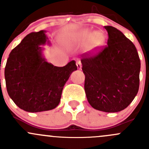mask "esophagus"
I'll use <instances>...</instances> for the list:
<instances>
[{"label": "esophagus", "instance_id": "esophagus-1", "mask_svg": "<svg viewBox=\"0 0 149 149\" xmlns=\"http://www.w3.org/2000/svg\"><path fill=\"white\" fill-rule=\"evenodd\" d=\"M76 65H77L78 69H81V62L79 59L76 60Z\"/></svg>", "mask_w": 149, "mask_h": 149}]
</instances>
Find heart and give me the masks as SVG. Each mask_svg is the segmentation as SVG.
<instances>
[{"label": "heart", "mask_w": 149, "mask_h": 149, "mask_svg": "<svg viewBox=\"0 0 149 149\" xmlns=\"http://www.w3.org/2000/svg\"><path fill=\"white\" fill-rule=\"evenodd\" d=\"M81 37L83 38H88L91 37V44L94 47H101L104 43V37L101 33L96 32L93 34H91V33L88 31H85L81 34Z\"/></svg>", "instance_id": "1"}]
</instances>
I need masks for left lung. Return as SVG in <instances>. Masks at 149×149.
<instances>
[{
    "label": "left lung",
    "instance_id": "left-lung-1",
    "mask_svg": "<svg viewBox=\"0 0 149 149\" xmlns=\"http://www.w3.org/2000/svg\"><path fill=\"white\" fill-rule=\"evenodd\" d=\"M104 28L107 45L81 56L84 89L93 108L117 112L125 109L139 91L141 61L134 44L120 30Z\"/></svg>",
    "mask_w": 149,
    "mask_h": 149
}]
</instances>
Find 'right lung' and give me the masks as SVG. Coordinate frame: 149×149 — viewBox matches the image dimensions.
<instances>
[{"mask_svg": "<svg viewBox=\"0 0 149 149\" xmlns=\"http://www.w3.org/2000/svg\"><path fill=\"white\" fill-rule=\"evenodd\" d=\"M46 41L43 30L27 34L10 52L5 67L8 95L26 112H42L56 107L64 85L72 72L77 70L75 61L63 67L46 62L40 47Z\"/></svg>", "mask_w": 149, "mask_h": 149, "instance_id": "obj_1", "label": "right lung"}]
</instances>
